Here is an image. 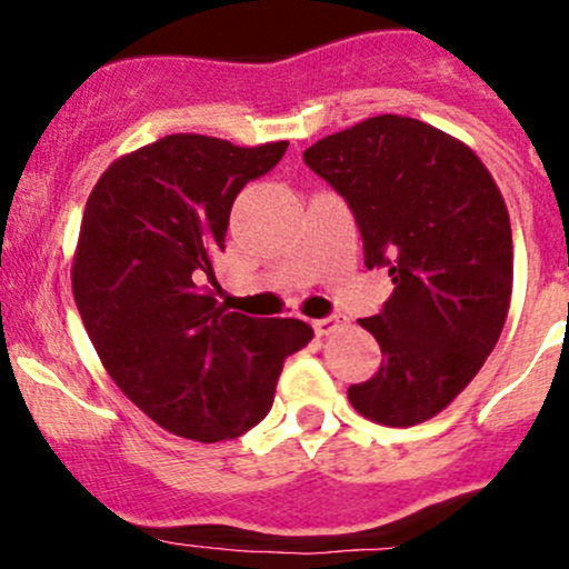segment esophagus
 <instances>
[{"mask_svg": "<svg viewBox=\"0 0 569 569\" xmlns=\"http://www.w3.org/2000/svg\"><path fill=\"white\" fill-rule=\"evenodd\" d=\"M341 327H347V319L338 317V313H332V317H325V319L313 321V330H317V336H330V332L341 330Z\"/></svg>", "mask_w": 569, "mask_h": 569, "instance_id": "obj_1", "label": "esophagus"}]
</instances>
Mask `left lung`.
Instances as JSON below:
<instances>
[{
    "mask_svg": "<svg viewBox=\"0 0 569 569\" xmlns=\"http://www.w3.org/2000/svg\"><path fill=\"white\" fill-rule=\"evenodd\" d=\"M302 159L352 209L366 267L393 280L382 311L360 319L382 366L349 401L386 427L429 421L479 375L507 321V203L465 142L401 114L325 137Z\"/></svg>",
    "mask_w": 569,
    "mask_h": 569,
    "instance_id": "left-lung-1",
    "label": "left lung"
}]
</instances>
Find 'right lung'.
<instances>
[{
	"mask_svg": "<svg viewBox=\"0 0 569 569\" xmlns=\"http://www.w3.org/2000/svg\"><path fill=\"white\" fill-rule=\"evenodd\" d=\"M286 148L162 137L114 159L84 206L71 269L79 317L114 386L181 438L217 443L263 421L283 360L313 338L300 319L228 311L203 286L233 200Z\"/></svg>",
	"mask_w": 569,
	"mask_h": 569,
	"instance_id": "1",
	"label": "right lung"
}]
</instances>
